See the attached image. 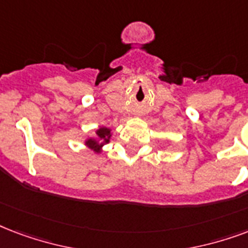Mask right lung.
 Returning a JSON list of instances; mask_svg holds the SVG:
<instances>
[{"instance_id": "right-lung-1", "label": "right lung", "mask_w": 248, "mask_h": 248, "mask_svg": "<svg viewBox=\"0 0 248 248\" xmlns=\"http://www.w3.org/2000/svg\"><path fill=\"white\" fill-rule=\"evenodd\" d=\"M111 130L109 127H99L96 130V135L94 137L87 138L86 140H84V145H86L87 148L91 149V151H93L96 155H100L103 152L104 145L108 144L111 139Z\"/></svg>"}]
</instances>
